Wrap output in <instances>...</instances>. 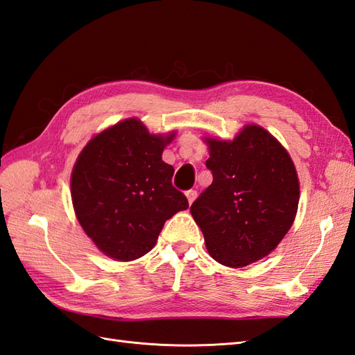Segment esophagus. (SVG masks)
Returning a JSON list of instances; mask_svg holds the SVG:
<instances>
[{"instance_id":"esophagus-1","label":"esophagus","mask_w":355,"mask_h":355,"mask_svg":"<svg viewBox=\"0 0 355 355\" xmlns=\"http://www.w3.org/2000/svg\"><path fill=\"white\" fill-rule=\"evenodd\" d=\"M186 196H187L189 204H192L195 199H196V196H198V192H196V190H193V189H190V190H187V192H186Z\"/></svg>"}]
</instances>
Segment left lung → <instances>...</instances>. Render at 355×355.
<instances>
[{
    "label": "left lung",
    "mask_w": 355,
    "mask_h": 355,
    "mask_svg": "<svg viewBox=\"0 0 355 355\" xmlns=\"http://www.w3.org/2000/svg\"><path fill=\"white\" fill-rule=\"evenodd\" d=\"M213 183L190 207L219 264L240 268L275 250L294 223L300 184L288 151L261 125L234 141L205 138Z\"/></svg>",
    "instance_id": "obj_1"
}]
</instances>
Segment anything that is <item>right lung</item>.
Returning a JSON list of instances; mask_svg holds the SVG:
<instances>
[{
    "instance_id": "right-lung-1",
    "label": "right lung",
    "mask_w": 355,
    "mask_h": 355,
    "mask_svg": "<svg viewBox=\"0 0 355 355\" xmlns=\"http://www.w3.org/2000/svg\"><path fill=\"white\" fill-rule=\"evenodd\" d=\"M174 136L151 135L138 118H127L80 151L70 180L71 201L83 230L106 257H144L165 222L189 207L172 186L174 168L162 160Z\"/></svg>"
}]
</instances>
